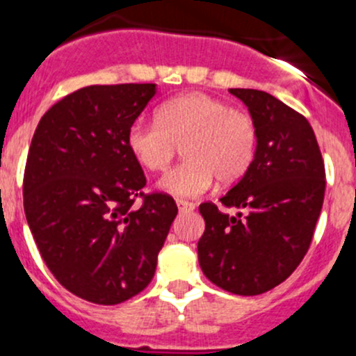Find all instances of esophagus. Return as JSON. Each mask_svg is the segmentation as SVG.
<instances>
[{
  "label": "esophagus",
  "instance_id": "34e87169",
  "mask_svg": "<svg viewBox=\"0 0 356 356\" xmlns=\"http://www.w3.org/2000/svg\"><path fill=\"white\" fill-rule=\"evenodd\" d=\"M177 207L181 212H189V210L195 209V203L191 202H186V200H177Z\"/></svg>",
  "mask_w": 356,
  "mask_h": 356
}]
</instances>
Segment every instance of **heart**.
<instances>
[{
    "mask_svg": "<svg viewBox=\"0 0 356 356\" xmlns=\"http://www.w3.org/2000/svg\"><path fill=\"white\" fill-rule=\"evenodd\" d=\"M127 143L151 172L167 170L182 146L186 160L161 177L160 188L193 198L203 195L216 177L222 184L243 177L254 161L257 129L248 113L212 95L186 94L163 102L156 122L136 120Z\"/></svg>",
    "mask_w": 356,
    "mask_h": 356,
    "instance_id": "1",
    "label": "heart"
}]
</instances>
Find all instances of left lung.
I'll return each mask as SVG.
<instances>
[{
    "label": "left lung",
    "mask_w": 356,
    "mask_h": 356,
    "mask_svg": "<svg viewBox=\"0 0 356 356\" xmlns=\"http://www.w3.org/2000/svg\"><path fill=\"white\" fill-rule=\"evenodd\" d=\"M257 129V149L243 177L216 203L200 205L205 231L198 261L212 284L257 296L287 280L312 245L325 195V165L308 120L273 95L229 88Z\"/></svg>",
    "instance_id": "1"
}]
</instances>
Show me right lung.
I'll return each mask as SVG.
<instances>
[{"label": "right lung", "instance_id": "right-lung-1", "mask_svg": "<svg viewBox=\"0 0 356 356\" xmlns=\"http://www.w3.org/2000/svg\"><path fill=\"white\" fill-rule=\"evenodd\" d=\"M154 92V83L79 88L44 113L31 140L22 184L31 233L58 284L95 305L149 285L177 216L170 195L143 191L146 175L127 143Z\"/></svg>", "mask_w": 356, "mask_h": 356}]
</instances>
